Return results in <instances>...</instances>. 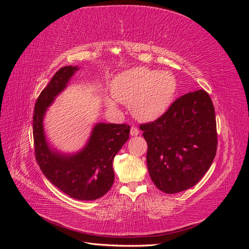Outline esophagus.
<instances>
[{"label": "esophagus", "instance_id": "obj_1", "mask_svg": "<svg viewBox=\"0 0 249 249\" xmlns=\"http://www.w3.org/2000/svg\"><path fill=\"white\" fill-rule=\"evenodd\" d=\"M139 133H140V131H139L138 127H136V126L131 127V132H130L131 136H137V135H139Z\"/></svg>", "mask_w": 249, "mask_h": 249}]
</instances>
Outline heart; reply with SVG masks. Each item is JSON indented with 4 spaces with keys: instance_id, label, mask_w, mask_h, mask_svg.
Returning <instances> with one entry per match:
<instances>
[{
    "instance_id": "b5f03b06",
    "label": "heart",
    "mask_w": 249,
    "mask_h": 249,
    "mask_svg": "<svg viewBox=\"0 0 249 249\" xmlns=\"http://www.w3.org/2000/svg\"><path fill=\"white\" fill-rule=\"evenodd\" d=\"M178 90L176 77L166 71L134 67L112 80L111 92L115 99L130 105L132 114L140 120H154L162 116L175 100ZM107 105L114 106L107 100Z\"/></svg>"
}]
</instances>
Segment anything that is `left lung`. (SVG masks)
I'll list each match as a JSON object with an SVG mask.
<instances>
[{"mask_svg": "<svg viewBox=\"0 0 249 249\" xmlns=\"http://www.w3.org/2000/svg\"><path fill=\"white\" fill-rule=\"evenodd\" d=\"M140 129L147 142L150 178L167 194L196 185L216 156L215 110L202 89L178 97L160 118Z\"/></svg>", "mask_w": 249, "mask_h": 249, "instance_id": "left-lung-1", "label": "left lung"}]
</instances>
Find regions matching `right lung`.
<instances>
[{"mask_svg": "<svg viewBox=\"0 0 249 249\" xmlns=\"http://www.w3.org/2000/svg\"><path fill=\"white\" fill-rule=\"evenodd\" d=\"M79 69L71 65L60 69L37 99L33 115L35 156L53 185L72 198L94 200L106 194L114 182L113 159L129 139L130 125L97 123L86 144L72 154L50 144L44 132V115Z\"/></svg>", "mask_w": 249, "mask_h": 249, "instance_id": "obj_1", "label": "right lung"}]
</instances>
